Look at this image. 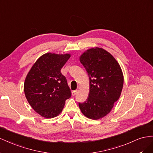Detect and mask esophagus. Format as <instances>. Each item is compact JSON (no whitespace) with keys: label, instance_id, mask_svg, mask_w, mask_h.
Here are the masks:
<instances>
[{"label":"esophagus","instance_id":"esophagus-1","mask_svg":"<svg viewBox=\"0 0 153 153\" xmlns=\"http://www.w3.org/2000/svg\"><path fill=\"white\" fill-rule=\"evenodd\" d=\"M77 94V90H74V91H72V95H73V96H74V95H76V94Z\"/></svg>","mask_w":153,"mask_h":153}]
</instances>
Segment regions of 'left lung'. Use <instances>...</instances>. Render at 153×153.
I'll return each instance as SVG.
<instances>
[{
	"label": "left lung",
	"instance_id": "1",
	"mask_svg": "<svg viewBox=\"0 0 153 153\" xmlns=\"http://www.w3.org/2000/svg\"><path fill=\"white\" fill-rule=\"evenodd\" d=\"M79 60L89 76L90 90L86 101L79 103V107L88 119H102L120 97L124 84L123 71L115 58L102 48L86 50Z\"/></svg>",
	"mask_w": 153,
	"mask_h": 153
}]
</instances>
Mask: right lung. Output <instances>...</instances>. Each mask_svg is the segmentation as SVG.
<instances>
[{
	"mask_svg": "<svg viewBox=\"0 0 153 153\" xmlns=\"http://www.w3.org/2000/svg\"><path fill=\"white\" fill-rule=\"evenodd\" d=\"M71 56L47 52L36 61L26 76L25 97L33 110L46 119L60 114L66 99L71 97L66 77L61 72Z\"/></svg>",
	"mask_w": 153,
	"mask_h": 153,
	"instance_id": "obj_1",
	"label": "right lung"
}]
</instances>
